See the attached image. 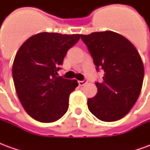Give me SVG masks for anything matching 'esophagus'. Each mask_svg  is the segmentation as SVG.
Here are the masks:
<instances>
[{"instance_id":"obj_1","label":"esophagus","mask_w":150,"mask_h":150,"mask_svg":"<svg viewBox=\"0 0 150 150\" xmlns=\"http://www.w3.org/2000/svg\"><path fill=\"white\" fill-rule=\"evenodd\" d=\"M78 83L79 86H83V85H85L88 83V81L87 80H83V81H78Z\"/></svg>"}]
</instances>
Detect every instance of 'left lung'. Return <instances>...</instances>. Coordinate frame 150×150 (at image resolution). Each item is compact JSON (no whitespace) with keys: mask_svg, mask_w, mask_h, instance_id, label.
Instances as JSON below:
<instances>
[{"mask_svg":"<svg viewBox=\"0 0 150 150\" xmlns=\"http://www.w3.org/2000/svg\"><path fill=\"white\" fill-rule=\"evenodd\" d=\"M96 70L104 71L96 83L97 94L88 100L89 111L102 121L121 119L137 100L144 79V66L137 50L126 38L113 31L80 34Z\"/></svg>","mask_w":150,"mask_h":150,"instance_id":"left-lung-1","label":"left lung"}]
</instances>
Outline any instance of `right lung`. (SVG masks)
I'll list each match as a JSON object with an SVG mask.
<instances>
[{"mask_svg":"<svg viewBox=\"0 0 150 150\" xmlns=\"http://www.w3.org/2000/svg\"><path fill=\"white\" fill-rule=\"evenodd\" d=\"M80 34L43 32L31 36L16 54L13 79L18 99L30 116L51 123L68 109L69 96L78 82L57 77L59 65Z\"/></svg>","mask_w":150,"mask_h":150,"instance_id":"add662e5","label":"right lung"}]
</instances>
